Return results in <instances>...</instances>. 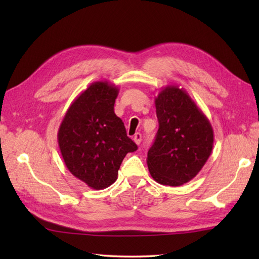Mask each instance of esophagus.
<instances>
[{"instance_id": "obj_1", "label": "esophagus", "mask_w": 259, "mask_h": 259, "mask_svg": "<svg viewBox=\"0 0 259 259\" xmlns=\"http://www.w3.org/2000/svg\"><path fill=\"white\" fill-rule=\"evenodd\" d=\"M141 135L140 134H136L135 136H134V141L136 142L137 145H140V142H141Z\"/></svg>"}]
</instances>
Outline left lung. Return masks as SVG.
<instances>
[{"mask_svg": "<svg viewBox=\"0 0 259 259\" xmlns=\"http://www.w3.org/2000/svg\"><path fill=\"white\" fill-rule=\"evenodd\" d=\"M159 129L147 164L158 184L177 187L195 178L211 155L213 131L184 89L167 85L155 98Z\"/></svg>", "mask_w": 259, "mask_h": 259, "instance_id": "8db88e82", "label": "left lung"}]
</instances>
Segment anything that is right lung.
Returning <instances> with one entry per match:
<instances>
[{"mask_svg": "<svg viewBox=\"0 0 259 259\" xmlns=\"http://www.w3.org/2000/svg\"><path fill=\"white\" fill-rule=\"evenodd\" d=\"M118 93L108 81L93 82L71 103L58 131L68 170L96 190L111 186L126 153L138 149L114 113Z\"/></svg>", "mask_w": 259, "mask_h": 259, "instance_id": "obj_1", "label": "right lung"}]
</instances>
